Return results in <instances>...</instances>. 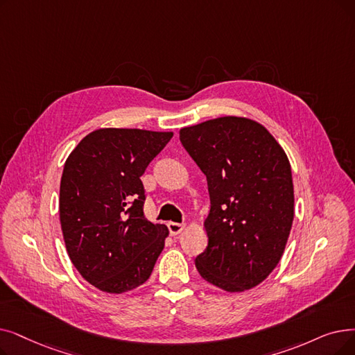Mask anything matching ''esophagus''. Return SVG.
Masks as SVG:
<instances>
[{"label": "esophagus", "mask_w": 355, "mask_h": 355, "mask_svg": "<svg viewBox=\"0 0 355 355\" xmlns=\"http://www.w3.org/2000/svg\"><path fill=\"white\" fill-rule=\"evenodd\" d=\"M184 226L182 223H175V222H169L168 223V229H169V234H171L173 236H177V235H180L182 230H184Z\"/></svg>", "instance_id": "esophagus-1"}]
</instances>
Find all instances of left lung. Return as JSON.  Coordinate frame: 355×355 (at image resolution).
Returning <instances> with one entry per match:
<instances>
[{
	"label": "left lung",
	"mask_w": 355,
	"mask_h": 355,
	"mask_svg": "<svg viewBox=\"0 0 355 355\" xmlns=\"http://www.w3.org/2000/svg\"><path fill=\"white\" fill-rule=\"evenodd\" d=\"M180 141L207 178L209 243L196 268L239 293L263 283L284 252L295 218L291 166L258 121L225 116L182 128Z\"/></svg>",
	"instance_id": "8db88e82"
}]
</instances>
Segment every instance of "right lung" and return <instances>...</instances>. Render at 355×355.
Segmentation results:
<instances>
[{
    "instance_id": "1",
    "label": "right lung",
    "mask_w": 355,
    "mask_h": 355,
    "mask_svg": "<svg viewBox=\"0 0 355 355\" xmlns=\"http://www.w3.org/2000/svg\"><path fill=\"white\" fill-rule=\"evenodd\" d=\"M173 132L105 128L68 157L59 219L68 255L84 279L120 295L142 286L164 250L168 227L144 214L141 177Z\"/></svg>"
}]
</instances>
